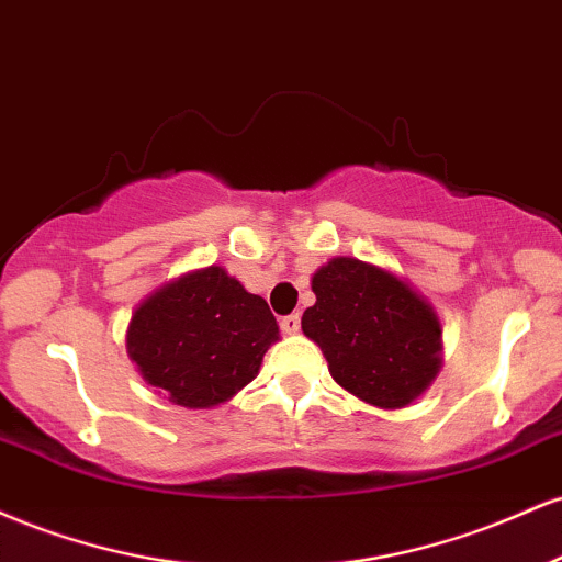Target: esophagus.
<instances>
[{"label": "esophagus", "instance_id": "1", "mask_svg": "<svg viewBox=\"0 0 562 562\" xmlns=\"http://www.w3.org/2000/svg\"><path fill=\"white\" fill-rule=\"evenodd\" d=\"M300 323H302V318L296 313L283 315V318H281V331L283 334H296V331H300Z\"/></svg>", "mask_w": 562, "mask_h": 562}]
</instances>
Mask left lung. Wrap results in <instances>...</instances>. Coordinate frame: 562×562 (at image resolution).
I'll return each mask as SVG.
<instances>
[{
    "label": "left lung",
    "instance_id": "obj_1",
    "mask_svg": "<svg viewBox=\"0 0 562 562\" xmlns=\"http://www.w3.org/2000/svg\"><path fill=\"white\" fill-rule=\"evenodd\" d=\"M302 331L323 349L334 381L375 407H405L439 373V321L386 270L334 257L313 276Z\"/></svg>",
    "mask_w": 562,
    "mask_h": 562
}]
</instances>
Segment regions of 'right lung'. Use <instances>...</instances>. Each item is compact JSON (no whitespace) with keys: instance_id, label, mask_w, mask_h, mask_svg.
<instances>
[{"instance_id":"1","label":"right lung","mask_w":562,"mask_h":562,"mask_svg":"<svg viewBox=\"0 0 562 562\" xmlns=\"http://www.w3.org/2000/svg\"><path fill=\"white\" fill-rule=\"evenodd\" d=\"M276 339L279 326L268 302L210 266L138 305L128 326V355L170 402L213 407L255 379Z\"/></svg>"}]
</instances>
